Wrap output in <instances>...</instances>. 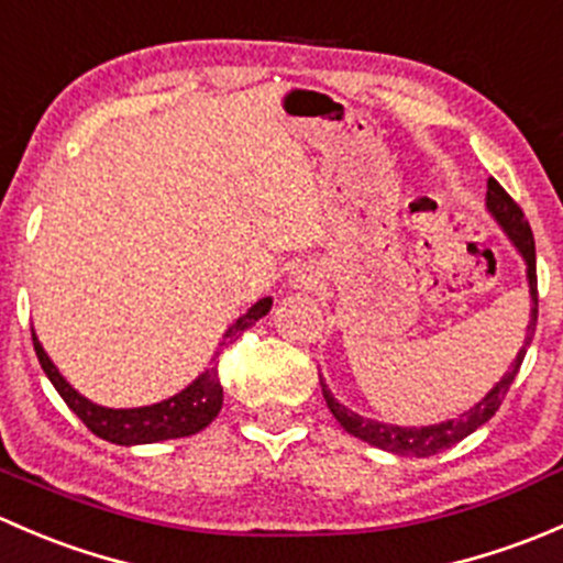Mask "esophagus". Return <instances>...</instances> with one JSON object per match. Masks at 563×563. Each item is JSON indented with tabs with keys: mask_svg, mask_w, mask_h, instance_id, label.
I'll return each instance as SVG.
<instances>
[{
	"mask_svg": "<svg viewBox=\"0 0 563 563\" xmlns=\"http://www.w3.org/2000/svg\"><path fill=\"white\" fill-rule=\"evenodd\" d=\"M291 288H297V291H318L321 288V275H318L313 266H297L291 272Z\"/></svg>",
	"mask_w": 563,
	"mask_h": 563,
	"instance_id": "1",
	"label": "esophagus"
}]
</instances>
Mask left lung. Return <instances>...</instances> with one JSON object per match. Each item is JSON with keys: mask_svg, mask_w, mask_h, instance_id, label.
Instances as JSON below:
<instances>
[{"mask_svg": "<svg viewBox=\"0 0 563 563\" xmlns=\"http://www.w3.org/2000/svg\"><path fill=\"white\" fill-rule=\"evenodd\" d=\"M485 207L487 214L498 223V229L504 231L509 242H512L515 250L520 253L526 264V280H528V297H531V313H528V327H526V338L520 343L518 356L512 360L509 371L487 389V395L482 400H476L468 411L457 413L455 419H444V422L435 424H422V428H400V424H389V422H378V419H367L360 417L356 411H351L349 406L338 400L332 395V389L327 387L321 376V391L323 400H327L329 411L332 417L338 419L340 428L345 433L356 435V439L367 441L371 446H378V450L391 452V455L400 457H430L439 455V452L450 450V446L460 444L465 435H471L474 430H479L482 424L490 422L493 413L501 408V400L507 397L509 387H512L515 376H518L520 365H523V356L531 345L533 329H537V250H533V234L531 225H528L523 209L509 198V192L498 185L496 179H487V196H485Z\"/></svg>", "mask_w": 563, "mask_h": 563, "instance_id": "8db88e82", "label": "left lung"}]
</instances>
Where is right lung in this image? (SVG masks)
Segmentation results:
<instances>
[{
	"mask_svg": "<svg viewBox=\"0 0 563 563\" xmlns=\"http://www.w3.org/2000/svg\"><path fill=\"white\" fill-rule=\"evenodd\" d=\"M269 310L272 297L258 299L247 313H242L229 329H225L212 362H209V367L196 378V382L187 384L185 389L176 391L168 400L139 408H108L98 406V402H92L89 397H84L81 391L70 387V382L62 376L59 367H56L54 362H51V356L45 354L35 329H32V340H35V354L40 365H43V373L48 376V382L54 384L56 391H59L62 400L67 402V408H70L98 439L111 441V444L119 446L157 444V441L196 435L198 430H203L214 417H218L220 408H223V384H220L218 376L220 354H223L225 345L234 343L245 329L253 327V323L258 321V318H264Z\"/></svg>",
	"mask_w": 563,
	"mask_h": 563,
	"instance_id": "1",
	"label": "right lung"
}]
</instances>
